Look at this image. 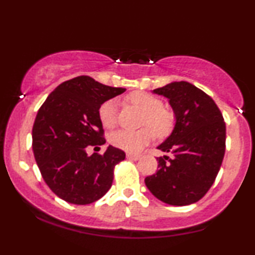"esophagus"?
Masks as SVG:
<instances>
[{
	"mask_svg": "<svg viewBox=\"0 0 255 255\" xmlns=\"http://www.w3.org/2000/svg\"><path fill=\"white\" fill-rule=\"evenodd\" d=\"M126 156H127L128 159H133V160H137L140 157H141V156H140V154L130 153V152H127V154H126Z\"/></svg>",
	"mask_w": 255,
	"mask_h": 255,
	"instance_id": "obj_1",
	"label": "esophagus"
}]
</instances>
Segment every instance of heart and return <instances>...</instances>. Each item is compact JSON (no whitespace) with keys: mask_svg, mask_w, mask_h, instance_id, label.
<instances>
[{"mask_svg":"<svg viewBox=\"0 0 255 255\" xmlns=\"http://www.w3.org/2000/svg\"><path fill=\"white\" fill-rule=\"evenodd\" d=\"M128 101L135 107L145 111L144 125H148L158 136H164L172 127L171 113L163 109V103L159 98L148 93L139 92L128 97ZM99 120L105 128L114 127L118 119V102L109 99L104 102L99 108ZM153 139V132L150 128L145 127L139 130L118 129L109 135L110 144L115 147L128 152H137L141 150Z\"/></svg>","mask_w":255,"mask_h":255,"instance_id":"obj_1","label":"heart"}]
</instances>
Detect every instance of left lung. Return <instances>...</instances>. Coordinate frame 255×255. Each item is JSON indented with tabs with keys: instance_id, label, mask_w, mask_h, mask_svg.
<instances>
[{
	"instance_id": "left-lung-1",
	"label": "left lung",
	"mask_w": 255,
	"mask_h": 255,
	"mask_svg": "<svg viewBox=\"0 0 255 255\" xmlns=\"http://www.w3.org/2000/svg\"><path fill=\"white\" fill-rule=\"evenodd\" d=\"M168 98L175 125L158 150L159 170L145 178L152 194L163 203L184 206L206 194L217 176L225 152V124L213 99L187 81H172L152 91Z\"/></svg>"
}]
</instances>
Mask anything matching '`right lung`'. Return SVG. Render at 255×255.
<instances>
[{"label":"right lung","mask_w":255,"mask_h":255,"mask_svg":"<svg viewBox=\"0 0 255 255\" xmlns=\"http://www.w3.org/2000/svg\"><path fill=\"white\" fill-rule=\"evenodd\" d=\"M125 91L81 75L58 85L38 110L34 158L49 188L67 203H95L110 189L125 152L109 145L103 154L89 156L86 148L105 144L99 108Z\"/></svg>","instance_id":"obj_1"}]
</instances>
